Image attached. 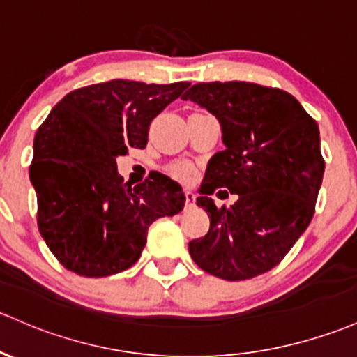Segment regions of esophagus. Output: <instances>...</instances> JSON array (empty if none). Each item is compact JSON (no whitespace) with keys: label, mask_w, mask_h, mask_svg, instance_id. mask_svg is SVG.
<instances>
[{"label":"esophagus","mask_w":357,"mask_h":357,"mask_svg":"<svg viewBox=\"0 0 357 357\" xmlns=\"http://www.w3.org/2000/svg\"><path fill=\"white\" fill-rule=\"evenodd\" d=\"M185 204L187 206H194L195 204V194L192 192V190H185Z\"/></svg>","instance_id":"obj_1"}]
</instances>
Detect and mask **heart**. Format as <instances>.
I'll return each instance as SVG.
<instances>
[{
  "instance_id": "1",
  "label": "heart",
  "mask_w": 357,
  "mask_h": 357,
  "mask_svg": "<svg viewBox=\"0 0 357 357\" xmlns=\"http://www.w3.org/2000/svg\"><path fill=\"white\" fill-rule=\"evenodd\" d=\"M174 177L182 178V180H190L194 177V167L189 162H177V163H172L170 168H168Z\"/></svg>"
}]
</instances>
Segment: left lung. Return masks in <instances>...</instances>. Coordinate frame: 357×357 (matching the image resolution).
<instances>
[{
	"instance_id": "1",
	"label": "left lung",
	"mask_w": 357,
	"mask_h": 357,
	"mask_svg": "<svg viewBox=\"0 0 357 357\" xmlns=\"http://www.w3.org/2000/svg\"><path fill=\"white\" fill-rule=\"evenodd\" d=\"M182 98L220 119L226 146L206 168L195 202L208 213L209 231L190 241V257L226 281L264 274L315 213L325 170L317 121L291 93L259 83H197ZM220 186L239 194L229 210L208 197Z\"/></svg>"
}]
</instances>
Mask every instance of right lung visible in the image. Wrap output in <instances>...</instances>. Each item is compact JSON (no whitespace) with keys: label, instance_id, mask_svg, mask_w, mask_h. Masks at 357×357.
<instances>
[{"label":"right lung","instance_id":"obj_1","mask_svg":"<svg viewBox=\"0 0 357 357\" xmlns=\"http://www.w3.org/2000/svg\"><path fill=\"white\" fill-rule=\"evenodd\" d=\"M190 83L128 79L73 90L37 129L30 182L37 226L63 267L105 278L137 262L148 228L183 209L182 187L163 174L131 187L117 156L144 148L151 121Z\"/></svg>","mask_w":357,"mask_h":357}]
</instances>
